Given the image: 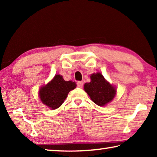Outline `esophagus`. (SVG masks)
Masks as SVG:
<instances>
[{
  "label": "esophagus",
  "instance_id": "1",
  "mask_svg": "<svg viewBox=\"0 0 157 157\" xmlns=\"http://www.w3.org/2000/svg\"><path fill=\"white\" fill-rule=\"evenodd\" d=\"M77 85H78V86L79 87V88H82V86H83V82H82V81L78 82Z\"/></svg>",
  "mask_w": 157,
  "mask_h": 157
}]
</instances>
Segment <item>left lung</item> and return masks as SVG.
I'll return each instance as SVG.
<instances>
[{"label": "left lung", "instance_id": "1", "mask_svg": "<svg viewBox=\"0 0 157 157\" xmlns=\"http://www.w3.org/2000/svg\"><path fill=\"white\" fill-rule=\"evenodd\" d=\"M91 79L89 83H85L84 89L93 102L98 106H104L113 99L116 89L105 80L102 74H92Z\"/></svg>", "mask_w": 157, "mask_h": 157}]
</instances>
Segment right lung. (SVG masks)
<instances>
[{"instance_id":"right-lung-1","label":"right lung","mask_w":157,"mask_h":157,"mask_svg":"<svg viewBox=\"0 0 157 157\" xmlns=\"http://www.w3.org/2000/svg\"><path fill=\"white\" fill-rule=\"evenodd\" d=\"M75 82L65 81L62 76L56 75L51 82L40 89L39 96L44 105L52 109L59 108L70 91L76 87Z\"/></svg>"}]
</instances>
